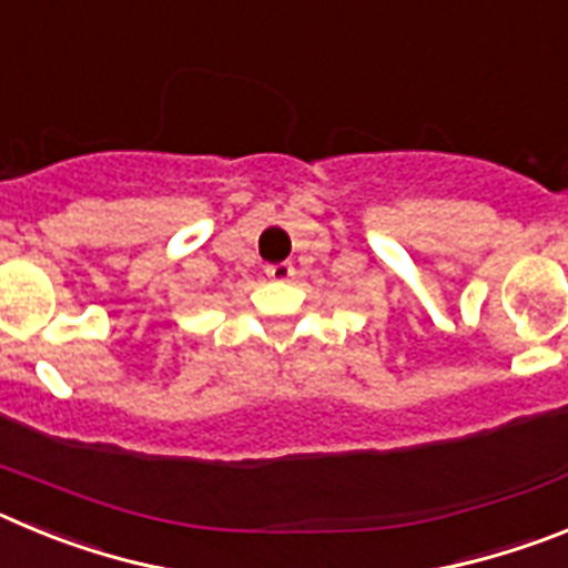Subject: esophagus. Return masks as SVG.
Instances as JSON below:
<instances>
[{"label": "esophagus", "instance_id": "34e87169", "mask_svg": "<svg viewBox=\"0 0 568 568\" xmlns=\"http://www.w3.org/2000/svg\"><path fill=\"white\" fill-rule=\"evenodd\" d=\"M295 275V267L290 261H281V264H270L267 267V278L270 281H290Z\"/></svg>", "mask_w": 568, "mask_h": 568}]
</instances>
